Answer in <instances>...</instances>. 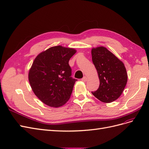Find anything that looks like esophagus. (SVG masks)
<instances>
[{"instance_id": "34e87169", "label": "esophagus", "mask_w": 149, "mask_h": 149, "mask_svg": "<svg viewBox=\"0 0 149 149\" xmlns=\"http://www.w3.org/2000/svg\"><path fill=\"white\" fill-rule=\"evenodd\" d=\"M87 80V77H86V76H85V77H84L82 79V81H83V82H86Z\"/></svg>"}]
</instances>
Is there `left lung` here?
<instances>
[{
	"instance_id": "1",
	"label": "left lung",
	"mask_w": 149,
	"mask_h": 149,
	"mask_svg": "<svg viewBox=\"0 0 149 149\" xmlns=\"http://www.w3.org/2000/svg\"><path fill=\"white\" fill-rule=\"evenodd\" d=\"M91 54L100 80L99 88L92 93L102 102H112L121 95L127 82L124 63L104 47L93 48Z\"/></svg>"
}]
</instances>
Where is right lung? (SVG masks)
Instances as JSON below:
<instances>
[{"label": "right lung", "mask_w": 149, "mask_h": 149, "mask_svg": "<svg viewBox=\"0 0 149 149\" xmlns=\"http://www.w3.org/2000/svg\"><path fill=\"white\" fill-rule=\"evenodd\" d=\"M76 50L61 45L52 47L40 53L29 72V80L35 95L52 107L64 105L70 99L77 79L71 77L70 58Z\"/></svg>", "instance_id": "obj_1"}]
</instances>
